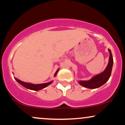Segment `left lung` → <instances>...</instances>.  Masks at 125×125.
I'll use <instances>...</instances> for the list:
<instances>
[{
    "label": "left lung",
    "mask_w": 125,
    "mask_h": 125,
    "mask_svg": "<svg viewBox=\"0 0 125 125\" xmlns=\"http://www.w3.org/2000/svg\"><path fill=\"white\" fill-rule=\"evenodd\" d=\"M109 52V63L106 66L105 70L103 73L97 75L93 77L92 79L88 81H80L79 83L82 86L86 87V88L94 89V88H98L104 84L105 83L109 80L112 72V66H113V57H112V53L109 49H108Z\"/></svg>",
    "instance_id": "1"
}]
</instances>
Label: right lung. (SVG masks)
Here are the masks:
<instances>
[{
	"mask_svg": "<svg viewBox=\"0 0 125 125\" xmlns=\"http://www.w3.org/2000/svg\"><path fill=\"white\" fill-rule=\"evenodd\" d=\"M58 70L56 72V73H55V76H56L57 73H58ZM15 79H16V80L17 81L18 83H19L21 85H22V86L25 87V88H28V89L34 90V91H38V90H40L41 89H42V88H45L46 87H47L48 85L51 84L52 83V82L47 83L40 84H33L23 82H22V81L20 80H19V79H16V78H15Z\"/></svg>",
	"mask_w": 125,
	"mask_h": 125,
	"instance_id": "right-lung-1",
	"label": "right lung"
}]
</instances>
